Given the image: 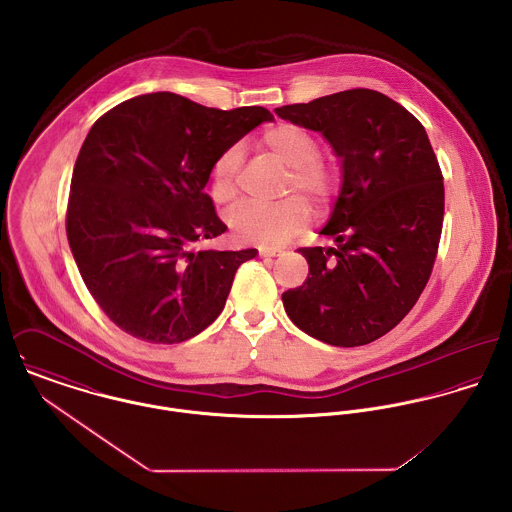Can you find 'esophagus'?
<instances>
[{
	"mask_svg": "<svg viewBox=\"0 0 512 512\" xmlns=\"http://www.w3.org/2000/svg\"><path fill=\"white\" fill-rule=\"evenodd\" d=\"M258 252H260V256H264V258H274V256H278L282 250H280V248H268V246H260V248H258Z\"/></svg>",
	"mask_w": 512,
	"mask_h": 512,
	"instance_id": "obj_1",
	"label": "esophagus"
}]
</instances>
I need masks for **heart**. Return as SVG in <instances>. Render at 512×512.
<instances>
[{
  "instance_id": "1",
  "label": "heart",
  "mask_w": 512,
  "mask_h": 512,
  "mask_svg": "<svg viewBox=\"0 0 512 512\" xmlns=\"http://www.w3.org/2000/svg\"><path fill=\"white\" fill-rule=\"evenodd\" d=\"M262 147L288 167L284 195L278 203H246L228 215L232 236L244 244L276 246L290 240L309 219L307 199L317 211L333 205L341 191V171L335 161L321 157V142L311 130L282 122L268 128ZM244 161V151L238 144L220 151L211 167L213 197L219 203L234 201L238 193V173Z\"/></svg>"
}]
</instances>
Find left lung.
<instances>
[{"label":"left lung","instance_id":"1","mask_svg":"<svg viewBox=\"0 0 512 512\" xmlns=\"http://www.w3.org/2000/svg\"><path fill=\"white\" fill-rule=\"evenodd\" d=\"M276 114L321 132L343 161V185L319 234L335 246L299 248L303 286L282 293L313 339L361 347L394 329L424 292L443 224V175L424 126L368 88L343 90Z\"/></svg>","mask_w":512,"mask_h":512}]
</instances>
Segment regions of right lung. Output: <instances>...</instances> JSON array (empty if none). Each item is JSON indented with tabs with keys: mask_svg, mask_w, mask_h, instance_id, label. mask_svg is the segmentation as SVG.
Here are the masks:
<instances>
[{
	"mask_svg": "<svg viewBox=\"0 0 512 512\" xmlns=\"http://www.w3.org/2000/svg\"><path fill=\"white\" fill-rule=\"evenodd\" d=\"M272 114L173 92L130 98L90 128L74 163L67 238L100 309L128 335L173 345L207 329L258 250H193L226 224L205 193L220 151Z\"/></svg>",
	"mask_w": 512,
	"mask_h": 512,
	"instance_id": "right-lung-1",
	"label": "right lung"
}]
</instances>
